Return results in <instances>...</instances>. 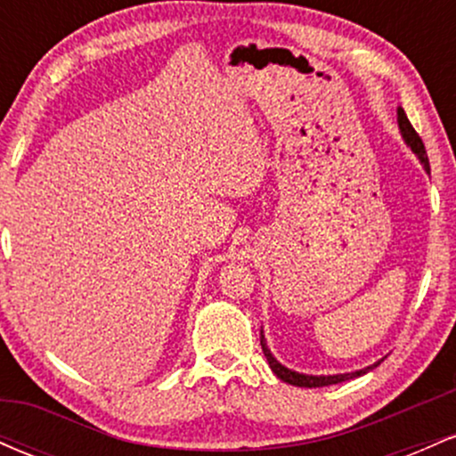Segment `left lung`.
I'll return each instance as SVG.
<instances>
[{"label": "left lung", "instance_id": "obj_1", "mask_svg": "<svg viewBox=\"0 0 456 456\" xmlns=\"http://www.w3.org/2000/svg\"><path fill=\"white\" fill-rule=\"evenodd\" d=\"M396 115H399V130L403 134V139H405V143L410 145L413 154L418 156V160L422 162V167H425L427 174H431V167H428V156H427V150H425V143H422V139L418 137V133L413 130V126L410 124V119H407V115L403 109L399 107L396 109ZM261 349H264V355L268 358V364L270 369L274 370V375L282 381H287V384L291 386H300V388H322V386H332V384H341V381H347V379H354V378H360V375L369 373V370H373L375 366L381 364L375 362L370 366H366V369H360L355 370V373H341V375H305V373H296V370L287 369V366H282L279 360L272 355V352L268 349V343H265L264 338V330H261Z\"/></svg>", "mask_w": 456, "mask_h": 456}]
</instances>
